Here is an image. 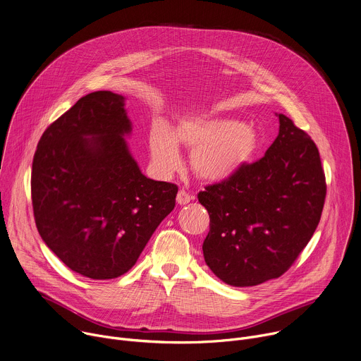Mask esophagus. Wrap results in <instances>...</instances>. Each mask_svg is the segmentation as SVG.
<instances>
[{"label":"esophagus","mask_w":361,"mask_h":361,"mask_svg":"<svg viewBox=\"0 0 361 361\" xmlns=\"http://www.w3.org/2000/svg\"><path fill=\"white\" fill-rule=\"evenodd\" d=\"M191 200H192V195H190L185 190H180V191H178V194H177V202H178L180 205L188 204Z\"/></svg>","instance_id":"obj_1"}]
</instances>
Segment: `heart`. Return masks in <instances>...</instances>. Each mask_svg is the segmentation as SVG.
<instances>
[{"instance_id":"obj_1","label":"heart","mask_w":361,"mask_h":361,"mask_svg":"<svg viewBox=\"0 0 361 361\" xmlns=\"http://www.w3.org/2000/svg\"><path fill=\"white\" fill-rule=\"evenodd\" d=\"M178 142L192 148L191 169L205 181L220 183L234 177L257 149L255 131L228 118L190 117L174 130L159 120L148 134L151 160L161 174H171L181 164Z\"/></svg>"}]
</instances>
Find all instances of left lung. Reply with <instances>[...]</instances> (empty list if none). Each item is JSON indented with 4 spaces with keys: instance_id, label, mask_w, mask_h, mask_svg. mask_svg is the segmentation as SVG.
I'll use <instances>...</instances> for the list:
<instances>
[{
    "instance_id": "8db88e82",
    "label": "left lung",
    "mask_w": 361,
    "mask_h": 361,
    "mask_svg": "<svg viewBox=\"0 0 361 361\" xmlns=\"http://www.w3.org/2000/svg\"><path fill=\"white\" fill-rule=\"evenodd\" d=\"M264 157L198 201L210 214L204 260L226 284L251 287L284 274L313 237L326 200L317 145L284 114Z\"/></svg>"
}]
</instances>
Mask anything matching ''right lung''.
Segmentation results:
<instances>
[{
    "label": "right lung",
    "mask_w": 361,
    "mask_h": 361,
    "mask_svg": "<svg viewBox=\"0 0 361 361\" xmlns=\"http://www.w3.org/2000/svg\"><path fill=\"white\" fill-rule=\"evenodd\" d=\"M126 98L95 91L39 138L31 173L35 224L42 241L73 271L94 280L127 273L178 187L147 178L126 137Z\"/></svg>",
    "instance_id": "add662e5"
}]
</instances>
